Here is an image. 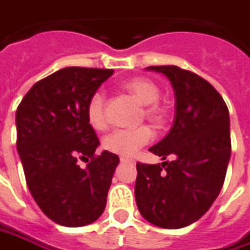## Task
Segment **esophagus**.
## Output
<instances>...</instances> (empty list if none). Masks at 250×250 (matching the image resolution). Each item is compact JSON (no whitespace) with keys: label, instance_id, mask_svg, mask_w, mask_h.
I'll return each mask as SVG.
<instances>
[{"label":"esophagus","instance_id":"obj_1","mask_svg":"<svg viewBox=\"0 0 250 250\" xmlns=\"http://www.w3.org/2000/svg\"><path fill=\"white\" fill-rule=\"evenodd\" d=\"M120 162H122V164H125V162H130V164H134V161H133V159H128V158H125V157L120 158Z\"/></svg>","mask_w":250,"mask_h":250}]
</instances>
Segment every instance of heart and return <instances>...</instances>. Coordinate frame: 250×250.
<instances>
[{
    "mask_svg": "<svg viewBox=\"0 0 250 250\" xmlns=\"http://www.w3.org/2000/svg\"><path fill=\"white\" fill-rule=\"evenodd\" d=\"M125 88L131 92L143 104H146L144 113L152 122H161L165 116L162 106L157 104L161 91L157 83L146 78H131L125 82ZM86 117L89 125L96 130H102L107 125L104 95L102 91H96L88 101ZM154 138V131L149 125H140L134 128H117L104 138V146L117 155L133 157L137 151L148 144Z\"/></svg>",
    "mask_w": 250,
    "mask_h": 250,
    "instance_id": "1",
    "label": "heart"
}]
</instances>
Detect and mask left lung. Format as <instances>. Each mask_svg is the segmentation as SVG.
<instances>
[{
  "label": "left lung",
  "mask_w": 250,
  "mask_h": 250,
  "mask_svg": "<svg viewBox=\"0 0 250 250\" xmlns=\"http://www.w3.org/2000/svg\"><path fill=\"white\" fill-rule=\"evenodd\" d=\"M175 92V120L149 148L162 164H137L136 201L148 223L167 229L203 217L220 194L231 158L229 112L210 82L176 65H152ZM168 156L172 161H165Z\"/></svg>",
  "instance_id": "1"
}]
</instances>
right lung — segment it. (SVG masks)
Here are the masks:
<instances>
[{"instance_id":"right-lung-1","label":"right lung","mask_w":250,"mask_h":250,"mask_svg":"<svg viewBox=\"0 0 250 250\" xmlns=\"http://www.w3.org/2000/svg\"><path fill=\"white\" fill-rule=\"evenodd\" d=\"M113 70L67 67L36 82L17 109V148L40 210L64 227L96 221L106 207L119 157L95 155L99 140L88 101ZM88 162L85 168L79 161Z\"/></svg>"}]
</instances>
